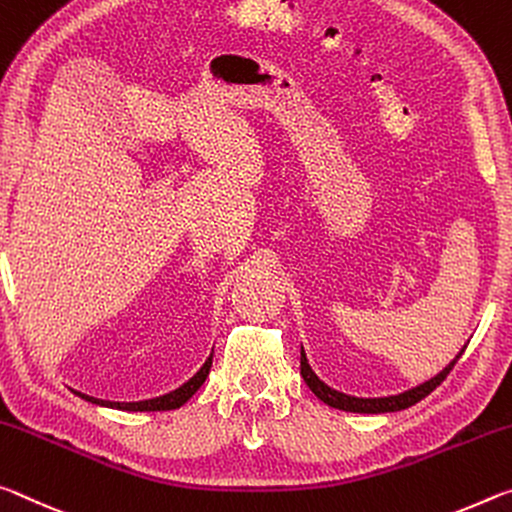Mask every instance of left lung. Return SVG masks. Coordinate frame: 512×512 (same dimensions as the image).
<instances>
[{
	"label": "left lung",
	"mask_w": 512,
	"mask_h": 512,
	"mask_svg": "<svg viewBox=\"0 0 512 512\" xmlns=\"http://www.w3.org/2000/svg\"><path fill=\"white\" fill-rule=\"evenodd\" d=\"M463 351H465V347H463ZM463 351H460V354L454 360H451L445 370H442L440 374H435L433 379L424 381L422 385H417V388H410L406 392H401V395H392V397L363 399V397H351V395H345V392H338V390L329 388V385L317 379V374L311 370L304 349H301V376H304L308 388L315 392V397L322 399L324 404L331 406V408L347 410V413H372V415H376V413H395V410H404L408 406H415L417 401H422L426 395H431V392L447 379V374L451 372V367L458 363V358L463 356Z\"/></svg>",
	"instance_id": "left-lung-1"
}]
</instances>
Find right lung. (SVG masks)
Here are the masks:
<instances>
[{
    "label": "right lung",
    "mask_w": 512,
    "mask_h": 512,
    "mask_svg": "<svg viewBox=\"0 0 512 512\" xmlns=\"http://www.w3.org/2000/svg\"><path fill=\"white\" fill-rule=\"evenodd\" d=\"M211 365H213V354L206 358V363L201 365V370L192 376L190 381H186L181 385V388L167 392L163 397H156V399H145V401H129V404H122V401H106V399H97V397H88L83 395V392H77L81 399L90 401V404H97V406H106V408H117V410H174V408H181L186 401L195 395V392L204 385L208 372H211Z\"/></svg>",
    "instance_id": "1"
}]
</instances>
